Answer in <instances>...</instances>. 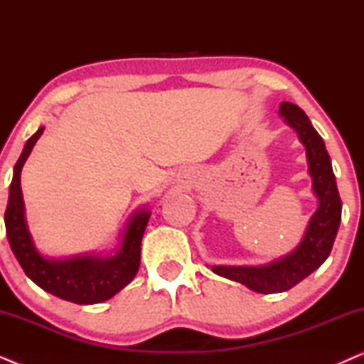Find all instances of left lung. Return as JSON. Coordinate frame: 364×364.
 I'll list each match as a JSON object with an SVG mask.
<instances>
[{
	"mask_svg": "<svg viewBox=\"0 0 364 364\" xmlns=\"http://www.w3.org/2000/svg\"><path fill=\"white\" fill-rule=\"evenodd\" d=\"M280 114L295 129L306 149L308 172L313 178L318 210L313 213L305 237L295 252L267 267H212L213 273L238 282L253 291L280 293L290 290L316 270L330 255L341 222V198L325 142L311 126L310 119L296 104L282 102Z\"/></svg>",
	"mask_w": 364,
	"mask_h": 364,
	"instance_id": "left-lung-1",
	"label": "left lung"
}]
</instances>
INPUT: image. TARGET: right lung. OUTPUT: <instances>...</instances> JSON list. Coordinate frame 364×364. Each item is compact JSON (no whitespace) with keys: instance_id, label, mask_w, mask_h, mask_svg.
<instances>
[{"instance_id":"right-lung-1","label":"right lung","mask_w":364,"mask_h":364,"mask_svg":"<svg viewBox=\"0 0 364 364\" xmlns=\"http://www.w3.org/2000/svg\"><path fill=\"white\" fill-rule=\"evenodd\" d=\"M43 131L44 127H39L38 132L28 139L14 166L8 207L4 212L8 242L24 273L43 290L77 305L106 301L136 277L141 263L142 235L151 212L139 210L134 213L124 232L122 245L114 257H76L69 260L43 258L34 248L28 232L21 193V168Z\"/></svg>"}]
</instances>
